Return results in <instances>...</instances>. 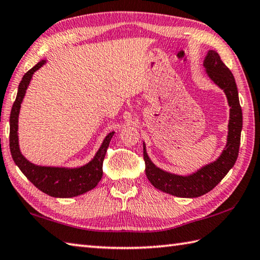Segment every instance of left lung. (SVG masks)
Segmentation results:
<instances>
[{
  "mask_svg": "<svg viewBox=\"0 0 260 260\" xmlns=\"http://www.w3.org/2000/svg\"><path fill=\"white\" fill-rule=\"evenodd\" d=\"M204 66L211 81L225 92L231 107L228 143L220 157L192 175L179 176L155 167L146 154L145 146L143 150L145 174L150 183L160 191L179 198H197L211 191L234 166L239 154L242 110L234 76L216 51L208 52Z\"/></svg>",
  "mask_w": 260,
  "mask_h": 260,
  "instance_id": "1",
  "label": "left lung"
}]
</instances>
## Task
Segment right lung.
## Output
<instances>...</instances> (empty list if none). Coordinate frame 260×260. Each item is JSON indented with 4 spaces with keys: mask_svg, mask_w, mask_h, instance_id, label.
I'll list each match as a JSON object with an SVG mask.
<instances>
[{
    "mask_svg": "<svg viewBox=\"0 0 260 260\" xmlns=\"http://www.w3.org/2000/svg\"><path fill=\"white\" fill-rule=\"evenodd\" d=\"M45 63V60L40 61L31 69L23 75L18 87L16 101L13 102L10 114V151L13 161L20 168L29 181L41 190L54 198H72L81 196L98 185L102 178L103 160L106 157L108 146L114 135V132L107 136L101 148L92 159V161L79 168H60V167H42L31 164L23 157L18 143V117L20 105L25 96L26 89L29 85L32 74Z\"/></svg>",
    "mask_w": 260,
    "mask_h": 260,
    "instance_id": "1",
    "label": "right lung"
}]
</instances>
